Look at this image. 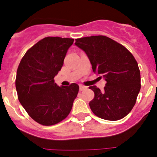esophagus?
Here are the masks:
<instances>
[{"mask_svg":"<svg viewBox=\"0 0 157 157\" xmlns=\"http://www.w3.org/2000/svg\"><path fill=\"white\" fill-rule=\"evenodd\" d=\"M86 88L87 87L85 86V85H79V89H80V91H84V90H85Z\"/></svg>","mask_w":157,"mask_h":157,"instance_id":"1","label":"esophagus"}]
</instances>
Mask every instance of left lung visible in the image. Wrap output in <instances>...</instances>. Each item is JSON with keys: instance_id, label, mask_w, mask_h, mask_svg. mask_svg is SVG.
<instances>
[{"instance_id": "1", "label": "left lung", "mask_w": 157, "mask_h": 157, "mask_svg": "<svg viewBox=\"0 0 157 157\" xmlns=\"http://www.w3.org/2000/svg\"><path fill=\"white\" fill-rule=\"evenodd\" d=\"M85 51L94 73L104 77L102 91L94 85V97L89 102L92 112L108 121H117L128 115L140 90V72L131 52L123 45L105 36H91L75 40Z\"/></svg>"}]
</instances>
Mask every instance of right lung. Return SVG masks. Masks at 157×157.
<instances>
[{
  "label": "right lung",
  "mask_w": 157,
  "mask_h": 157,
  "mask_svg": "<svg viewBox=\"0 0 157 157\" xmlns=\"http://www.w3.org/2000/svg\"><path fill=\"white\" fill-rule=\"evenodd\" d=\"M73 42L71 38L45 37L26 51L18 66L15 85L19 101L42 125L64 120L78 93L77 84L59 87L54 80Z\"/></svg>",
  "instance_id": "right-lung-1"
}]
</instances>
